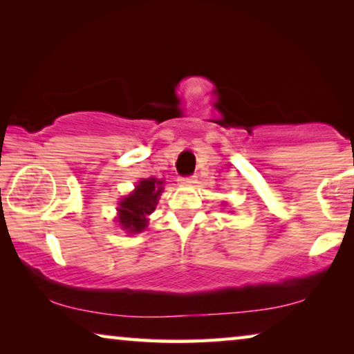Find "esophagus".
<instances>
[{
	"instance_id": "1",
	"label": "esophagus",
	"mask_w": 354,
	"mask_h": 354,
	"mask_svg": "<svg viewBox=\"0 0 354 354\" xmlns=\"http://www.w3.org/2000/svg\"><path fill=\"white\" fill-rule=\"evenodd\" d=\"M196 181H197L196 176H183V178H179V183L187 184V186H189V184H194Z\"/></svg>"
}]
</instances>
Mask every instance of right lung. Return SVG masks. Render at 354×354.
Here are the masks:
<instances>
[{
    "instance_id": "obj_1",
    "label": "right lung",
    "mask_w": 354,
    "mask_h": 354,
    "mask_svg": "<svg viewBox=\"0 0 354 354\" xmlns=\"http://www.w3.org/2000/svg\"><path fill=\"white\" fill-rule=\"evenodd\" d=\"M162 192V181L149 178L139 181L136 191L118 203V223L128 232H141L147 226V215L156 210L157 198Z\"/></svg>"
}]
</instances>
